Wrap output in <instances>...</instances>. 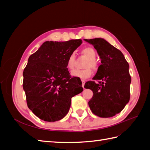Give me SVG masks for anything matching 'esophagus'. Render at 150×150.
<instances>
[{
    "label": "esophagus",
    "mask_w": 150,
    "mask_h": 150,
    "mask_svg": "<svg viewBox=\"0 0 150 150\" xmlns=\"http://www.w3.org/2000/svg\"><path fill=\"white\" fill-rule=\"evenodd\" d=\"M85 83V81H84V80H82V87H83V88H84Z\"/></svg>",
    "instance_id": "1"
}]
</instances>
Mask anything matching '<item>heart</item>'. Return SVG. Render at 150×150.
<instances>
[{"instance_id": "obj_1", "label": "heart", "mask_w": 150, "mask_h": 150, "mask_svg": "<svg viewBox=\"0 0 150 150\" xmlns=\"http://www.w3.org/2000/svg\"><path fill=\"white\" fill-rule=\"evenodd\" d=\"M81 54L84 55L87 58V62H85L84 65V69H75L73 70L71 72V75L73 77H78L82 80H85L86 79L91 77L92 75L93 70H97L98 68V63L96 59H95L96 56V53L95 50L93 47L87 46L83 48L81 50ZM75 56L74 54H71L67 59V68L69 70H72L75 67ZM91 68H90V67Z\"/></svg>"}]
</instances>
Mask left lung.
I'll list each match as a JSON object with an SVG mask.
<instances>
[{"instance_id": "8db88e82", "label": "left lung", "mask_w": 150, "mask_h": 150, "mask_svg": "<svg viewBox=\"0 0 150 150\" xmlns=\"http://www.w3.org/2000/svg\"><path fill=\"white\" fill-rule=\"evenodd\" d=\"M85 40L94 45L102 63L93 78L94 81H87L85 84V88L93 93L88 106L92 112L99 117H112L120 112L130 100L129 64L122 53L105 40Z\"/></svg>"}]
</instances>
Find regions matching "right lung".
Masks as SVG:
<instances>
[{
    "label": "right lung",
    "instance_id": "add662e5",
    "mask_svg": "<svg viewBox=\"0 0 150 150\" xmlns=\"http://www.w3.org/2000/svg\"><path fill=\"white\" fill-rule=\"evenodd\" d=\"M81 40L44 42L28 58L23 71L27 105L39 118L55 122L69 112L71 98L83 91L82 83L72 77L67 59Z\"/></svg>",
    "mask_w": 150,
    "mask_h": 150
}]
</instances>
